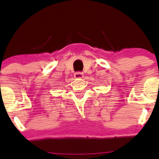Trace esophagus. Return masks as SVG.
I'll list each match as a JSON object with an SVG mask.
<instances>
[{
  "label": "esophagus",
  "instance_id": "obj_1",
  "mask_svg": "<svg viewBox=\"0 0 159 159\" xmlns=\"http://www.w3.org/2000/svg\"><path fill=\"white\" fill-rule=\"evenodd\" d=\"M74 78H77V79H81L84 78V73L82 72H77L74 74Z\"/></svg>",
  "mask_w": 159,
  "mask_h": 159
}]
</instances>
